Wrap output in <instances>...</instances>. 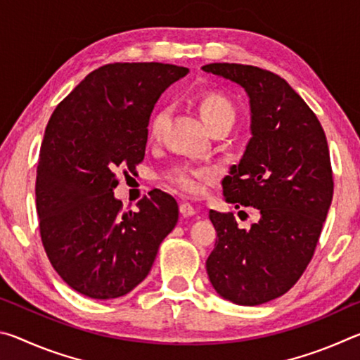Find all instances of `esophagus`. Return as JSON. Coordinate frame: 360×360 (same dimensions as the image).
I'll return each mask as SVG.
<instances>
[{"instance_id":"34e87169","label":"esophagus","mask_w":360,"mask_h":360,"mask_svg":"<svg viewBox=\"0 0 360 360\" xmlns=\"http://www.w3.org/2000/svg\"><path fill=\"white\" fill-rule=\"evenodd\" d=\"M179 211H181V214L184 216V217H191V216H195V212H197V210H195L193 206H192L191 203H187V202L181 203V206H179Z\"/></svg>"}]
</instances>
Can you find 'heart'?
I'll return each instance as SVG.
<instances>
[{
	"mask_svg": "<svg viewBox=\"0 0 360 360\" xmlns=\"http://www.w3.org/2000/svg\"><path fill=\"white\" fill-rule=\"evenodd\" d=\"M198 111L205 124L210 127L219 124V122H231L235 120V106L227 96L219 94V92H210L202 96V100L198 103ZM167 119V111L162 109L154 114L150 124H149V135L152 138H157L160 135L163 122ZM214 173L210 168L203 167H191V165H182L176 167L168 173V179L173 182L176 187H179L181 191L187 193H200L205 188V184L212 179Z\"/></svg>",
	"mask_w": 360,
	"mask_h": 360,
	"instance_id": "heart-1",
	"label": "heart"
}]
</instances>
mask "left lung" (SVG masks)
I'll list each match as a JSON object with an SVG mask.
<instances>
[{
	"instance_id": "left-lung-1",
	"label": "left lung",
	"mask_w": 360,
	"mask_h": 360,
	"mask_svg": "<svg viewBox=\"0 0 360 360\" xmlns=\"http://www.w3.org/2000/svg\"><path fill=\"white\" fill-rule=\"evenodd\" d=\"M202 70L249 96L252 138L222 188L225 202L259 212L246 230L231 212L210 211L217 240L206 271L225 300L255 307L285 294L313 257L333 197L327 138L316 114L275 72L238 63Z\"/></svg>"
}]
</instances>
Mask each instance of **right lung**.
<instances>
[{
  "label": "right lung",
  "mask_w": 360,
  "mask_h": 360,
  "mask_svg": "<svg viewBox=\"0 0 360 360\" xmlns=\"http://www.w3.org/2000/svg\"><path fill=\"white\" fill-rule=\"evenodd\" d=\"M188 72L167 63H109L95 70L56 108L36 172L42 246L60 278L85 297L129 294L149 275L179 211L165 192L138 211L114 197L120 168L143 162L152 109Z\"/></svg>",
  "instance_id": "1"
}]
</instances>
